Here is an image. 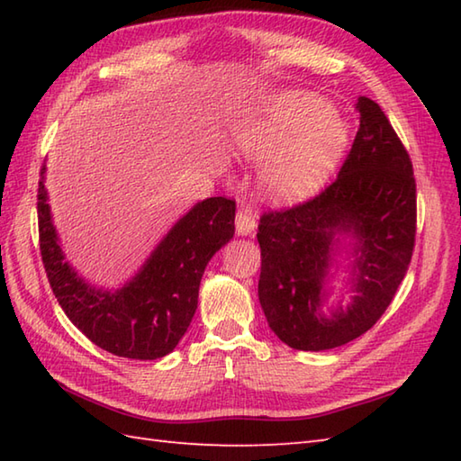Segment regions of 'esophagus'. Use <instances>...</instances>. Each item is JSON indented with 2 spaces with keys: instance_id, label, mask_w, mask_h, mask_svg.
<instances>
[{
  "instance_id": "obj_1",
  "label": "esophagus",
  "mask_w": 461,
  "mask_h": 461,
  "mask_svg": "<svg viewBox=\"0 0 461 461\" xmlns=\"http://www.w3.org/2000/svg\"><path fill=\"white\" fill-rule=\"evenodd\" d=\"M253 230H256V215H253L248 208H241L236 215V231L238 236L246 238L251 236Z\"/></svg>"
}]
</instances>
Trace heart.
<instances>
[{
	"label": "heart",
	"instance_id": "1",
	"mask_svg": "<svg viewBox=\"0 0 461 461\" xmlns=\"http://www.w3.org/2000/svg\"><path fill=\"white\" fill-rule=\"evenodd\" d=\"M236 144L243 158L263 162V195L291 205L325 185L348 144V124L317 95L281 93L241 121Z\"/></svg>",
	"mask_w": 461,
	"mask_h": 461
}]
</instances>
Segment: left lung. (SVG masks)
Instances as JSON below:
<instances>
[{"label":"left lung","instance_id":"1","mask_svg":"<svg viewBox=\"0 0 461 461\" xmlns=\"http://www.w3.org/2000/svg\"><path fill=\"white\" fill-rule=\"evenodd\" d=\"M360 126L329 188L259 221V303L271 330L297 350L358 339L386 311L412 259V162L380 106L360 96Z\"/></svg>","mask_w":461,"mask_h":461}]
</instances>
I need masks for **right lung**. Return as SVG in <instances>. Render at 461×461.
I'll return each instance as SVG.
<instances>
[{"mask_svg": "<svg viewBox=\"0 0 461 461\" xmlns=\"http://www.w3.org/2000/svg\"><path fill=\"white\" fill-rule=\"evenodd\" d=\"M45 172L47 166L37 194L39 246L47 279L68 321L116 357L154 360L170 355L198 307L205 266L236 233V202L220 195L194 203L131 279L121 287H99L65 259Z\"/></svg>", "mask_w": 461, "mask_h": 461, "instance_id": "add662e5", "label": "right lung"}]
</instances>
